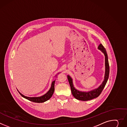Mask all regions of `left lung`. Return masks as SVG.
Instances as JSON below:
<instances>
[{"label": "left lung", "mask_w": 127, "mask_h": 127, "mask_svg": "<svg viewBox=\"0 0 127 127\" xmlns=\"http://www.w3.org/2000/svg\"><path fill=\"white\" fill-rule=\"evenodd\" d=\"M98 49L100 50L105 55V73L104 76V80L102 84L99 86V87L94 90L91 91L89 92H80L77 90H76L73 85L72 84V79L70 77V76L67 75V78L69 83L71 93L73 96V97L77 100H82V101H88L90 100L95 98L98 97L101 92H102L103 89L104 88L107 82V80L109 77V66L108 60V56L107 54L105 48L103 47L102 44H100L99 47Z\"/></svg>", "instance_id": "1"}]
</instances>
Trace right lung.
<instances>
[{
	"instance_id": "add662e5",
	"label": "right lung",
	"mask_w": 127,
	"mask_h": 127,
	"mask_svg": "<svg viewBox=\"0 0 127 127\" xmlns=\"http://www.w3.org/2000/svg\"><path fill=\"white\" fill-rule=\"evenodd\" d=\"M55 80L53 81L52 83V85H51V87L50 88V89L49 90V91L47 92V93L45 94H44V95L41 96V97H26L24 96L23 95H22V94H21L20 92L19 93H20V94L23 97H24V98L33 102H35V103H42L48 100L49 99H50L51 97L52 96L54 91H55Z\"/></svg>"
}]
</instances>
